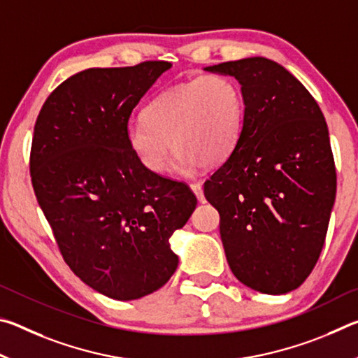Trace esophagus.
Returning <instances> with one entry per match:
<instances>
[{
  "label": "esophagus",
  "mask_w": 358,
  "mask_h": 358,
  "mask_svg": "<svg viewBox=\"0 0 358 358\" xmlns=\"http://www.w3.org/2000/svg\"><path fill=\"white\" fill-rule=\"evenodd\" d=\"M189 186H191L192 192L196 194V197L199 199V201L203 202V201H205V197H203V189H202V185H201V183H191Z\"/></svg>",
  "instance_id": "obj_1"
}]
</instances>
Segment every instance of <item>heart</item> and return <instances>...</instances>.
Returning a JSON list of instances; mask_svg holds the SVG:
<instances>
[{
	"mask_svg": "<svg viewBox=\"0 0 358 358\" xmlns=\"http://www.w3.org/2000/svg\"><path fill=\"white\" fill-rule=\"evenodd\" d=\"M142 117L126 126V142L138 164L151 173H164L172 147L175 169L189 173L199 164H220L237 147L245 98L230 77L202 76L157 94Z\"/></svg>",
	"mask_w": 358,
	"mask_h": 358,
	"instance_id": "b5f03b06",
	"label": "heart"
}]
</instances>
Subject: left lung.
Wrapping results in <instances>:
<instances>
[{"label":"left lung","instance_id":"obj_1","mask_svg":"<svg viewBox=\"0 0 358 358\" xmlns=\"http://www.w3.org/2000/svg\"><path fill=\"white\" fill-rule=\"evenodd\" d=\"M205 71L237 78L245 98L237 147L203 185L220 211L229 266L259 292H290L316 265L335 203L336 169L324 113L271 59L245 58Z\"/></svg>","mask_w":358,"mask_h":358}]
</instances>
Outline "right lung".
<instances>
[{"label": "right lung", "mask_w": 358, "mask_h": 358, "mask_svg": "<svg viewBox=\"0 0 358 358\" xmlns=\"http://www.w3.org/2000/svg\"><path fill=\"white\" fill-rule=\"evenodd\" d=\"M167 62L92 68L58 85L34 124L33 189L69 268L98 292L136 300L178 266L172 234L196 208L186 183L151 173L126 142L138 101Z\"/></svg>", "instance_id": "obj_1"}]
</instances>
